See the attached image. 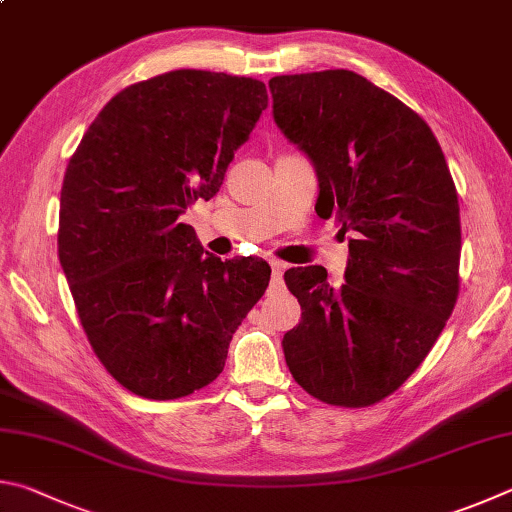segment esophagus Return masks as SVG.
<instances>
[{
    "label": "esophagus",
    "mask_w": 512,
    "mask_h": 512,
    "mask_svg": "<svg viewBox=\"0 0 512 512\" xmlns=\"http://www.w3.org/2000/svg\"><path fill=\"white\" fill-rule=\"evenodd\" d=\"M270 265H272V281H276V283H279V281L283 279L285 265H283V263H279V261H272Z\"/></svg>",
    "instance_id": "1"
}]
</instances>
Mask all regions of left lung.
<instances>
[{"instance_id":"obj_1","label":"left lung","mask_w":512,"mask_h":512,"mask_svg":"<svg viewBox=\"0 0 512 512\" xmlns=\"http://www.w3.org/2000/svg\"><path fill=\"white\" fill-rule=\"evenodd\" d=\"M274 121L317 170L319 218L342 224L346 283L321 265L285 283L301 321L283 337L292 378L335 407H369L432 351L459 297V197L434 132L348 69L270 80Z\"/></svg>"}]
</instances>
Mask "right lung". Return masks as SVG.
Returning <instances> with one entry per match:
<instances>
[{"label": "right lung", "mask_w": 512, "mask_h": 512, "mask_svg": "<svg viewBox=\"0 0 512 512\" xmlns=\"http://www.w3.org/2000/svg\"><path fill=\"white\" fill-rule=\"evenodd\" d=\"M265 107L256 78L168 71L116 94L69 159L60 265L96 357L141 398H184L218 378L270 283L265 261H220L179 222L220 191Z\"/></svg>", "instance_id": "1"}]
</instances>
